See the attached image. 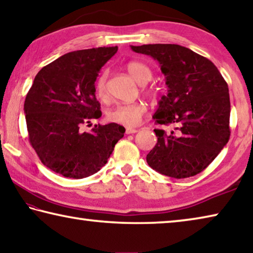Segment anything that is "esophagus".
Listing matches in <instances>:
<instances>
[{"label": "esophagus", "instance_id": "obj_1", "mask_svg": "<svg viewBox=\"0 0 253 253\" xmlns=\"http://www.w3.org/2000/svg\"><path fill=\"white\" fill-rule=\"evenodd\" d=\"M135 132H137V129H135V128H126V134L127 135L135 134Z\"/></svg>", "mask_w": 253, "mask_h": 253}]
</instances>
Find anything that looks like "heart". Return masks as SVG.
<instances>
[{"label":"heart","mask_w":253,"mask_h":253,"mask_svg":"<svg viewBox=\"0 0 253 253\" xmlns=\"http://www.w3.org/2000/svg\"><path fill=\"white\" fill-rule=\"evenodd\" d=\"M126 69L129 75L138 84H146L152 78V70L147 65L140 61H130L126 65ZM107 75L101 74L96 81L95 90L96 95L100 99L107 98V85H106ZM147 111V105L144 101H134L130 104H121L114 108H111L107 117L110 122L121 124L124 126H136L142 121V118Z\"/></svg>","instance_id":"b5f03b06"}]
</instances>
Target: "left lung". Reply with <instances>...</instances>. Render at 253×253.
<instances>
[{
  "instance_id": "1",
  "label": "left lung",
  "mask_w": 253,
  "mask_h": 253,
  "mask_svg": "<svg viewBox=\"0 0 253 253\" xmlns=\"http://www.w3.org/2000/svg\"><path fill=\"white\" fill-rule=\"evenodd\" d=\"M130 48L157 60L169 88L153 119L170 129H154L157 143L146 156L148 165L169 177L194 176L229 142L228 84L212 61L185 46L157 43Z\"/></svg>"
}]
</instances>
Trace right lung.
<instances>
[{
    "label": "right lung",
    "instance_id": "add662e5",
    "mask_svg": "<svg viewBox=\"0 0 253 253\" xmlns=\"http://www.w3.org/2000/svg\"><path fill=\"white\" fill-rule=\"evenodd\" d=\"M118 46L78 50L38 72L24 101L29 140L40 161L65 177L84 178L104 166L125 128L116 123L80 127L101 117L95 83Z\"/></svg>",
    "mask_w": 253,
    "mask_h": 253
}]
</instances>
